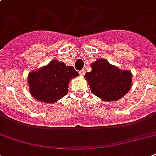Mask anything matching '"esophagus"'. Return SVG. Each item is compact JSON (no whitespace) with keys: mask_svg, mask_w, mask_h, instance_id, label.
I'll return each mask as SVG.
<instances>
[{"mask_svg":"<svg viewBox=\"0 0 156 156\" xmlns=\"http://www.w3.org/2000/svg\"><path fill=\"white\" fill-rule=\"evenodd\" d=\"M79 74H80L81 76L84 75V74H85V70H84V69H82V70L79 71Z\"/></svg>","mask_w":156,"mask_h":156,"instance_id":"1","label":"esophagus"}]
</instances>
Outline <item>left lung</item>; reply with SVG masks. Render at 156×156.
Returning <instances> with one entry per match:
<instances>
[{
    "label": "left lung",
    "mask_w": 156,
    "mask_h": 156,
    "mask_svg": "<svg viewBox=\"0 0 156 156\" xmlns=\"http://www.w3.org/2000/svg\"><path fill=\"white\" fill-rule=\"evenodd\" d=\"M90 72L84 78L91 92L103 101H116L126 95L132 86V73L112 65L103 58L90 64Z\"/></svg>",
    "instance_id": "obj_1"
}]
</instances>
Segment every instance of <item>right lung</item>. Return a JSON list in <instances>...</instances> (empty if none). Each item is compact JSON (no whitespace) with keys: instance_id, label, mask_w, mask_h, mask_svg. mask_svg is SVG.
<instances>
[{"instance_id":"add662e5","label":"right lung","mask_w":156,"mask_h":156,"mask_svg":"<svg viewBox=\"0 0 156 156\" xmlns=\"http://www.w3.org/2000/svg\"><path fill=\"white\" fill-rule=\"evenodd\" d=\"M78 75L73 66H67L64 62L53 60L29 73V91L40 102L54 104L67 95L69 81Z\"/></svg>"}]
</instances>
